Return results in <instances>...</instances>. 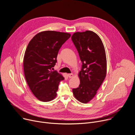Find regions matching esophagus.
<instances>
[{
	"label": "esophagus",
	"instance_id": "34e87169",
	"mask_svg": "<svg viewBox=\"0 0 135 135\" xmlns=\"http://www.w3.org/2000/svg\"><path fill=\"white\" fill-rule=\"evenodd\" d=\"M73 76H74V75H73V74H68V76L69 77V78H71L73 77Z\"/></svg>",
	"mask_w": 135,
	"mask_h": 135
}]
</instances>
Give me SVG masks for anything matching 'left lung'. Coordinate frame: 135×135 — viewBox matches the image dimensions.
Returning a JSON list of instances; mask_svg holds the SVG:
<instances>
[{
	"label": "left lung",
	"mask_w": 135,
	"mask_h": 135,
	"mask_svg": "<svg viewBox=\"0 0 135 135\" xmlns=\"http://www.w3.org/2000/svg\"><path fill=\"white\" fill-rule=\"evenodd\" d=\"M71 40L82 62L79 87L73 89V93L77 100L87 103L94 97L106 76L105 49L99 36L91 31L74 33Z\"/></svg>",
	"instance_id": "obj_1"
}]
</instances>
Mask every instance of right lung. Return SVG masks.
<instances>
[{
	"instance_id": "add662e5",
	"label": "right lung",
	"mask_w": 135,
	"mask_h": 135,
	"mask_svg": "<svg viewBox=\"0 0 135 135\" xmlns=\"http://www.w3.org/2000/svg\"><path fill=\"white\" fill-rule=\"evenodd\" d=\"M70 34L46 31L36 34L30 41L23 57V70L33 95L42 102L56 97L58 86L64 77L53 71L58 52Z\"/></svg>"
}]
</instances>
